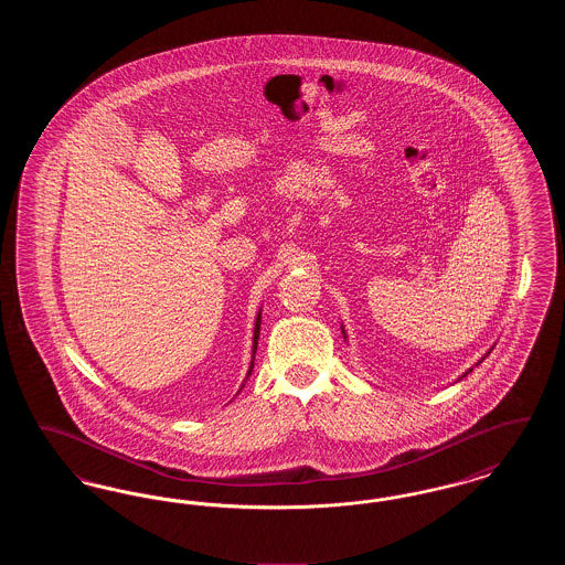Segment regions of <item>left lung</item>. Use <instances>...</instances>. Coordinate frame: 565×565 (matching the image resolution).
Returning <instances> with one entry per match:
<instances>
[{
  "label": "left lung",
  "instance_id": "obj_1",
  "mask_svg": "<svg viewBox=\"0 0 565 565\" xmlns=\"http://www.w3.org/2000/svg\"><path fill=\"white\" fill-rule=\"evenodd\" d=\"M343 334H345V330H343ZM468 373H470V371H468ZM468 373H463V375H461V376H466V375H468Z\"/></svg>",
  "mask_w": 565,
  "mask_h": 565
}]
</instances>
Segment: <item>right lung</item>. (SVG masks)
<instances>
[{
  "label": "right lung",
  "instance_id": "1",
  "mask_svg": "<svg viewBox=\"0 0 565 565\" xmlns=\"http://www.w3.org/2000/svg\"><path fill=\"white\" fill-rule=\"evenodd\" d=\"M258 334H260V311H258V318H256V326H254V348H252V364H249V371H247V376L252 375V369H254V355H256V350H258ZM245 376V379H247Z\"/></svg>",
  "mask_w": 565,
  "mask_h": 565
}]
</instances>
